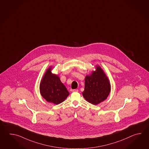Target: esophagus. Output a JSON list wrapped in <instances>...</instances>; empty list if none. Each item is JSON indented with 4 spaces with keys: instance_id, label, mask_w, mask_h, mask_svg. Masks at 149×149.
<instances>
[{
    "instance_id": "34e87169",
    "label": "esophagus",
    "mask_w": 149,
    "mask_h": 149,
    "mask_svg": "<svg viewBox=\"0 0 149 149\" xmlns=\"http://www.w3.org/2000/svg\"><path fill=\"white\" fill-rule=\"evenodd\" d=\"M72 91L73 92H78V89H72Z\"/></svg>"
}]
</instances>
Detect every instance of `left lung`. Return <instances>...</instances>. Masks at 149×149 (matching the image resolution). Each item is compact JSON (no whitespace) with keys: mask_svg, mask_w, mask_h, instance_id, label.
I'll list each match as a JSON object with an SVG mask.
<instances>
[{"mask_svg":"<svg viewBox=\"0 0 149 149\" xmlns=\"http://www.w3.org/2000/svg\"><path fill=\"white\" fill-rule=\"evenodd\" d=\"M111 91L109 80L103 70L97 66L95 71L86 76L85 89L82 95L92 104L97 105L106 100Z\"/></svg>","mask_w":149,"mask_h":149,"instance_id":"left-lung-1","label":"left lung"}]
</instances>
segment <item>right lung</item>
Listing matches in <instances>:
<instances>
[{"label": "right lung", "instance_id": "1", "mask_svg": "<svg viewBox=\"0 0 149 149\" xmlns=\"http://www.w3.org/2000/svg\"><path fill=\"white\" fill-rule=\"evenodd\" d=\"M52 67L48 69L40 84L41 96L47 101L58 104L67 98L69 93L58 76L51 72Z\"/></svg>", "mask_w": 149, "mask_h": 149}]
</instances>
